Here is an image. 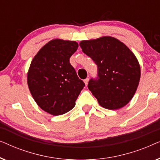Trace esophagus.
Returning <instances> with one entry per match:
<instances>
[{
  "label": "esophagus",
  "instance_id": "esophagus-1",
  "mask_svg": "<svg viewBox=\"0 0 160 160\" xmlns=\"http://www.w3.org/2000/svg\"><path fill=\"white\" fill-rule=\"evenodd\" d=\"M84 82L85 85H86V86H87V85L88 84V82H89V78H87L86 79H84Z\"/></svg>",
  "mask_w": 160,
  "mask_h": 160
}]
</instances>
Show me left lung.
I'll list each match as a JSON object with an SVG mask.
<instances>
[{
  "mask_svg": "<svg viewBox=\"0 0 160 160\" xmlns=\"http://www.w3.org/2000/svg\"><path fill=\"white\" fill-rule=\"evenodd\" d=\"M82 52L98 65V77L88 88L105 108L117 110L126 106L137 90L141 67L133 52L111 36L81 41Z\"/></svg>",
  "mask_w": 160,
  "mask_h": 160,
  "instance_id": "left-lung-1",
  "label": "left lung"
}]
</instances>
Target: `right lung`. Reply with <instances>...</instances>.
<instances>
[{
    "label": "right lung",
    "mask_w": 160,
    "mask_h": 160,
    "mask_svg": "<svg viewBox=\"0 0 160 160\" xmlns=\"http://www.w3.org/2000/svg\"><path fill=\"white\" fill-rule=\"evenodd\" d=\"M74 41L53 39L36 54L28 72V85L35 101L54 116L68 112L85 86L69 59L78 49Z\"/></svg>",
    "instance_id": "obj_1"
}]
</instances>
